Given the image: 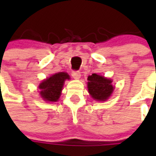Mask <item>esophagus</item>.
I'll return each instance as SVG.
<instances>
[{"instance_id":"1","label":"esophagus","mask_w":156,"mask_h":156,"mask_svg":"<svg viewBox=\"0 0 156 156\" xmlns=\"http://www.w3.org/2000/svg\"><path fill=\"white\" fill-rule=\"evenodd\" d=\"M72 76L74 79H79L81 78V73L79 71H73L72 73Z\"/></svg>"}]
</instances>
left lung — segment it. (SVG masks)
<instances>
[{
    "label": "left lung",
    "instance_id": "obj_1",
    "mask_svg": "<svg viewBox=\"0 0 156 156\" xmlns=\"http://www.w3.org/2000/svg\"><path fill=\"white\" fill-rule=\"evenodd\" d=\"M87 80L88 92L94 100L105 101L111 96L114 90L111 79L97 73H92V75L88 76Z\"/></svg>",
    "mask_w": 156,
    "mask_h": 156
}]
</instances>
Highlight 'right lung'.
<instances>
[{"label": "right lung", "mask_w": 156, "mask_h": 156, "mask_svg": "<svg viewBox=\"0 0 156 156\" xmlns=\"http://www.w3.org/2000/svg\"><path fill=\"white\" fill-rule=\"evenodd\" d=\"M66 79H69L67 73L60 72L46 78L40 83V95L47 102H56L61 96V90Z\"/></svg>", "instance_id": "right-lung-1"}]
</instances>
